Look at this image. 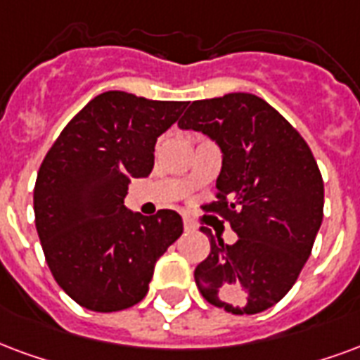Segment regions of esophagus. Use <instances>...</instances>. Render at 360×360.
<instances>
[{
	"mask_svg": "<svg viewBox=\"0 0 360 360\" xmlns=\"http://www.w3.org/2000/svg\"><path fill=\"white\" fill-rule=\"evenodd\" d=\"M183 227H185V231H194V229H196V225H194L193 221L185 217V219H183Z\"/></svg>",
	"mask_w": 360,
	"mask_h": 360,
	"instance_id": "obj_1",
	"label": "esophagus"
}]
</instances>
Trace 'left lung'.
I'll list each match as a JSON object with an SVG mask.
<instances>
[{"instance_id": "8db88e82", "label": "left lung", "mask_w": 360, "mask_h": 360, "mask_svg": "<svg viewBox=\"0 0 360 360\" xmlns=\"http://www.w3.org/2000/svg\"><path fill=\"white\" fill-rule=\"evenodd\" d=\"M181 129L202 131L221 148L219 200L238 234L225 244L207 233L212 252L194 269L204 300L234 315L273 307L294 286L322 223L324 183L313 153L273 106L252 93L194 101Z\"/></svg>"}]
</instances>
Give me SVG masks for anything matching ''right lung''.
Listing matches in <instances>:
<instances>
[{"instance_id":"add662e5","label":"right lung","mask_w":360,"mask_h":360,"mask_svg":"<svg viewBox=\"0 0 360 360\" xmlns=\"http://www.w3.org/2000/svg\"><path fill=\"white\" fill-rule=\"evenodd\" d=\"M187 103L106 91L63 129L41 162L34 214L45 262L82 307L122 311L148 292L160 255L183 233L181 215L124 206L129 181L150 175L154 145Z\"/></svg>"}]
</instances>
